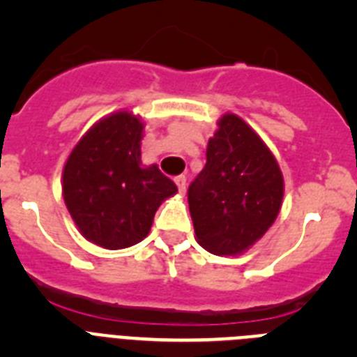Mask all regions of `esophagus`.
I'll list each match as a JSON object with an SVG mask.
<instances>
[{"label": "esophagus", "mask_w": 357, "mask_h": 357, "mask_svg": "<svg viewBox=\"0 0 357 357\" xmlns=\"http://www.w3.org/2000/svg\"><path fill=\"white\" fill-rule=\"evenodd\" d=\"M175 184H176V188H178V193L184 195L185 193V176L184 175L175 176Z\"/></svg>", "instance_id": "1"}]
</instances>
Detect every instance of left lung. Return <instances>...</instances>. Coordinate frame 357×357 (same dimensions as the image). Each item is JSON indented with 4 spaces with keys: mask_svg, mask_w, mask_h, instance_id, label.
Instances as JSON below:
<instances>
[{
    "mask_svg": "<svg viewBox=\"0 0 357 357\" xmlns=\"http://www.w3.org/2000/svg\"><path fill=\"white\" fill-rule=\"evenodd\" d=\"M206 155L188 189L197 241L211 254L239 255L275 222L284 178L270 148L236 114L220 118Z\"/></svg>",
    "mask_w": 357,
    "mask_h": 357,
    "instance_id": "obj_1",
    "label": "left lung"
}]
</instances>
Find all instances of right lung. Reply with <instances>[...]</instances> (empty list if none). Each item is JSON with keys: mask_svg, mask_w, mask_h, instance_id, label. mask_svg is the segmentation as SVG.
<instances>
[{"mask_svg": "<svg viewBox=\"0 0 357 357\" xmlns=\"http://www.w3.org/2000/svg\"><path fill=\"white\" fill-rule=\"evenodd\" d=\"M143 121L119 110L94 123L73 148L62 172L66 207L80 234L119 250L143 241L153 216L176 185L157 164L143 166Z\"/></svg>", "mask_w": 357, "mask_h": 357, "instance_id": "add662e5", "label": "right lung"}]
</instances>
